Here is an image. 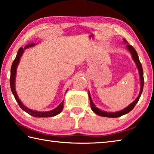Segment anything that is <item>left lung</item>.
I'll return each mask as SVG.
<instances>
[{"mask_svg": "<svg viewBox=\"0 0 154 154\" xmlns=\"http://www.w3.org/2000/svg\"><path fill=\"white\" fill-rule=\"evenodd\" d=\"M123 43L125 44V45L126 44L125 47H126L127 49L128 50L129 52L130 53V54L131 55V57H132V60H134V62H135V64L136 65V67H137L138 70L139 76H140V92H139L138 96L136 97V99L134 100V101L130 105H129L128 107H126L125 108H124L123 109H122V110H121V111L114 112H106V111H103V110H101V109L97 108L96 106H95V105L94 104L93 102H92L91 97H90V92H88V97H89V99H90V106H91L92 110L99 116H104V117H109V118H116V117L121 116L124 115V114H128V112H130L131 110H132L134 107H135L136 103H137L138 101H139V99H140V97L141 96V94H142V92H143V86H144L143 70L142 65H141V63L140 62V60H139L138 53L136 51V50L134 49V48L133 47V46L129 45L128 42H127L125 39H123Z\"/></svg>", "mask_w": 154, "mask_h": 154, "instance_id": "obj_1", "label": "left lung"}]
</instances>
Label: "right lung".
<instances>
[{"instance_id":"obj_1","label":"right lung","mask_w":154,"mask_h":154,"mask_svg":"<svg viewBox=\"0 0 154 154\" xmlns=\"http://www.w3.org/2000/svg\"><path fill=\"white\" fill-rule=\"evenodd\" d=\"M35 46V43H31L28 44L27 45H26L24 48L20 47L19 48V50L17 53L16 57L15 60L13 62V64L11 65V76H10V87L12 93H13L14 97L16 100V101L18 102L19 106L23 109L24 112H26V113L30 114L31 116H34V117H51V116H55L57 114H59L62 111L63 108H64V100L62 101L59 106H58L57 108L55 109H52V110L50 111H46V112H40L37 110H33V109H29L24 106V105L22 103L20 99L18 98V94L16 93V87H15V82H16V70L17 67H18V65L19 64V62H20V58L23 55L24 51L25 49L30 47H33V46ZM68 90H66V92Z\"/></svg>"}]
</instances>
